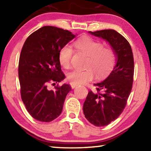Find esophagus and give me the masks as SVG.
Returning <instances> with one entry per match:
<instances>
[{"label": "esophagus", "mask_w": 151, "mask_h": 151, "mask_svg": "<svg viewBox=\"0 0 151 151\" xmlns=\"http://www.w3.org/2000/svg\"><path fill=\"white\" fill-rule=\"evenodd\" d=\"M70 85H71V88H72V89H73L74 88H76V86H77V85L73 84V83H70Z\"/></svg>", "instance_id": "esophagus-1"}]
</instances>
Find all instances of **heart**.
<instances>
[{
	"instance_id": "heart-1",
	"label": "heart",
	"mask_w": 151,
	"mask_h": 151,
	"mask_svg": "<svg viewBox=\"0 0 151 151\" xmlns=\"http://www.w3.org/2000/svg\"><path fill=\"white\" fill-rule=\"evenodd\" d=\"M78 52L88 57L85 70H74L67 76L71 83L80 85L92 80L94 73L97 77H103L110 72L115 63L114 50L111 47H103V43L94 40L90 37H83L73 44ZM73 49L70 46L65 45L59 52V61L65 69H69Z\"/></svg>"
}]
</instances>
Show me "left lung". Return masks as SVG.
<instances>
[{
    "label": "left lung",
    "instance_id": "left-lung-1",
    "mask_svg": "<svg viewBox=\"0 0 151 151\" xmlns=\"http://www.w3.org/2000/svg\"><path fill=\"white\" fill-rule=\"evenodd\" d=\"M88 33L107 42L117 60L108 77L94 83L96 92L89 91L83 103V114L88 121L95 126L103 127L117 119L126 105L133 83V53L127 40L114 29Z\"/></svg>",
    "mask_w": 151,
    "mask_h": 151
}]
</instances>
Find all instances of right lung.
<instances>
[{
    "label": "right lung",
    "mask_w": 151,
    "mask_h": 151,
    "mask_svg": "<svg viewBox=\"0 0 151 151\" xmlns=\"http://www.w3.org/2000/svg\"><path fill=\"white\" fill-rule=\"evenodd\" d=\"M76 35L57 27L44 26L29 36L23 46L18 68L21 96L27 112L38 121L50 122L61 115L71 87L64 83L50 90L47 86L65 78L59 52Z\"/></svg>",
    "instance_id": "right-lung-1"
}]
</instances>
